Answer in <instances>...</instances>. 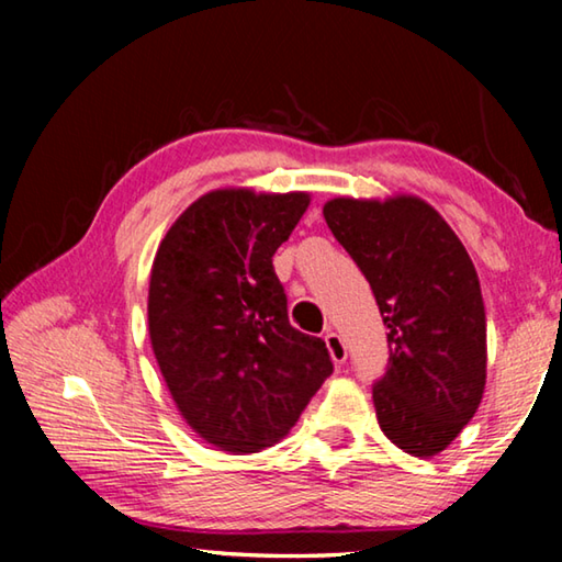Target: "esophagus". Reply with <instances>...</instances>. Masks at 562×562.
Instances as JSON below:
<instances>
[{
    "label": "esophagus",
    "mask_w": 562,
    "mask_h": 562,
    "mask_svg": "<svg viewBox=\"0 0 562 562\" xmlns=\"http://www.w3.org/2000/svg\"><path fill=\"white\" fill-rule=\"evenodd\" d=\"M325 345L329 349V357L335 364H345L347 361V345L345 339H341L335 329H327L325 331Z\"/></svg>",
    "instance_id": "esophagus-1"
}]
</instances>
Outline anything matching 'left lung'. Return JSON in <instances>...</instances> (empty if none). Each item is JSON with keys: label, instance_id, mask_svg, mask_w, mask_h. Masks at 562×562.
<instances>
[{"label": "left lung", "instance_id": "1", "mask_svg": "<svg viewBox=\"0 0 562 562\" xmlns=\"http://www.w3.org/2000/svg\"><path fill=\"white\" fill-rule=\"evenodd\" d=\"M322 213L386 325V372L372 386L379 426L406 453H441L486 386V310L469 252L414 195L335 198Z\"/></svg>", "mask_w": 562, "mask_h": 562}]
</instances>
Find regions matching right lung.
Listing matches in <instances>:
<instances>
[{
	"label": "right lung",
	"mask_w": 562,
	"mask_h": 562,
	"mask_svg": "<svg viewBox=\"0 0 562 562\" xmlns=\"http://www.w3.org/2000/svg\"><path fill=\"white\" fill-rule=\"evenodd\" d=\"M307 193L213 190L170 225L150 268L148 335L190 429L231 453L272 446L331 374L319 337L294 329L272 255Z\"/></svg>",
	"instance_id": "obj_1"
}]
</instances>
